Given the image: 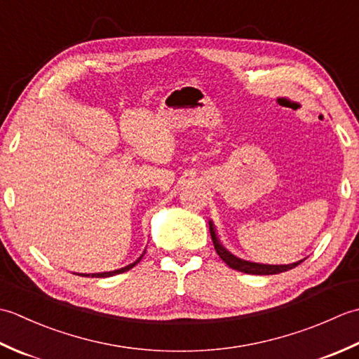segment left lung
I'll list each match as a JSON object with an SVG mask.
<instances>
[{"label": "left lung", "mask_w": 359, "mask_h": 359, "mask_svg": "<svg viewBox=\"0 0 359 359\" xmlns=\"http://www.w3.org/2000/svg\"><path fill=\"white\" fill-rule=\"evenodd\" d=\"M210 234H211V239H212V243H215L216 253L219 255V257L222 259V261L228 266H230V269L242 271V273H248V274H276V273L292 270V269H294V266H297L302 262V261H299V262H294V264H290V265H264V264H255V262L242 261V259L233 256L231 253H228V251L222 245H220V242H219L216 231H215V226H212L211 222H210Z\"/></svg>", "instance_id": "1"}]
</instances>
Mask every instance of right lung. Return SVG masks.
Wrapping results in <instances>:
<instances>
[{
    "instance_id": "add662e5",
    "label": "right lung",
    "mask_w": 359,
    "mask_h": 359,
    "mask_svg": "<svg viewBox=\"0 0 359 359\" xmlns=\"http://www.w3.org/2000/svg\"><path fill=\"white\" fill-rule=\"evenodd\" d=\"M144 255V253H143ZM143 255L137 259L135 262H133V264H129V265H126V266H123V269H120V270H114V271H106V273H93V274H81V276H85V278H109V276H114V274H120V273H125V271H128V270H131L133 266L135 265V264H139L140 262V259L143 257Z\"/></svg>"
}]
</instances>
